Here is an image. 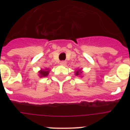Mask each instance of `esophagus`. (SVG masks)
Listing matches in <instances>:
<instances>
[{"mask_svg":"<svg viewBox=\"0 0 130 130\" xmlns=\"http://www.w3.org/2000/svg\"><path fill=\"white\" fill-rule=\"evenodd\" d=\"M60 64H61V65H62V66H65V65H66V61H64V60H63V61L60 62Z\"/></svg>","mask_w":130,"mask_h":130,"instance_id":"esophagus-1","label":"esophagus"}]
</instances>
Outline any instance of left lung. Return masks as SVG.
Here are the masks:
<instances>
[{"label": "left lung", "instance_id": "1", "mask_svg": "<svg viewBox=\"0 0 130 130\" xmlns=\"http://www.w3.org/2000/svg\"><path fill=\"white\" fill-rule=\"evenodd\" d=\"M79 73H81V70H80V71H79V70L77 71V72H76V73H75V75H79Z\"/></svg>", "mask_w": 130, "mask_h": 130}]
</instances>
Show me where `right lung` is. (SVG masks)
Returning <instances> with one entry per match:
<instances>
[{
	"label": "right lung",
	"instance_id": "obj_1",
	"mask_svg": "<svg viewBox=\"0 0 130 130\" xmlns=\"http://www.w3.org/2000/svg\"><path fill=\"white\" fill-rule=\"evenodd\" d=\"M40 77H45V76H47L48 74H49V70H41L40 72Z\"/></svg>",
	"mask_w": 130,
	"mask_h": 130
}]
</instances>
